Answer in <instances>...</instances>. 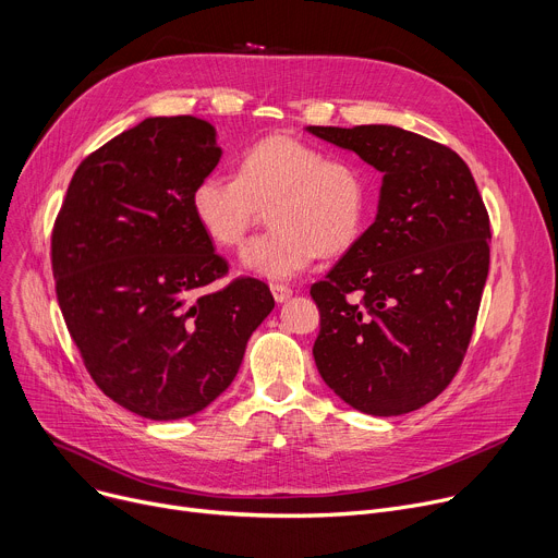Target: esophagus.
Returning <instances> with one entry per match:
<instances>
[{
  "label": "esophagus",
  "mask_w": 558,
  "mask_h": 558,
  "mask_svg": "<svg viewBox=\"0 0 558 558\" xmlns=\"http://www.w3.org/2000/svg\"><path fill=\"white\" fill-rule=\"evenodd\" d=\"M270 290H272V296H275L277 304H283V302H288V299L292 296V290L288 286H283V283H272Z\"/></svg>",
  "instance_id": "obj_1"
}]
</instances>
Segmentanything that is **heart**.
<instances>
[{
	"instance_id": "heart-1",
	"label": "heart",
	"mask_w": 558,
	"mask_h": 558,
	"mask_svg": "<svg viewBox=\"0 0 558 558\" xmlns=\"http://www.w3.org/2000/svg\"><path fill=\"white\" fill-rule=\"evenodd\" d=\"M270 207L272 230L252 239L241 266L266 279H292L317 256L349 250L366 219L364 171L288 134L254 143L239 162V179L211 171L192 190L201 230L223 247L239 245Z\"/></svg>"
}]
</instances>
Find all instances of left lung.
<instances>
[{
	"label": "left lung",
	"mask_w": 558,
	"mask_h": 558,
	"mask_svg": "<svg viewBox=\"0 0 558 558\" xmlns=\"http://www.w3.org/2000/svg\"><path fill=\"white\" fill-rule=\"evenodd\" d=\"M381 174L371 228L311 294L328 387L368 415L438 398L466 353L489 272V217L449 147L393 124L306 126Z\"/></svg>",
	"instance_id": "1"
}]
</instances>
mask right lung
Instances as JSON below:
<instances>
[{
	"label": "right lung",
	"instance_id": "right-lung-1",
	"mask_svg": "<svg viewBox=\"0 0 558 558\" xmlns=\"http://www.w3.org/2000/svg\"><path fill=\"white\" fill-rule=\"evenodd\" d=\"M221 154L207 120L145 118L80 162L53 228L56 292L84 366L107 398L149 420L217 400L275 308L252 277L205 290L228 264L192 190Z\"/></svg>",
	"mask_w": 558,
	"mask_h": 558
}]
</instances>
